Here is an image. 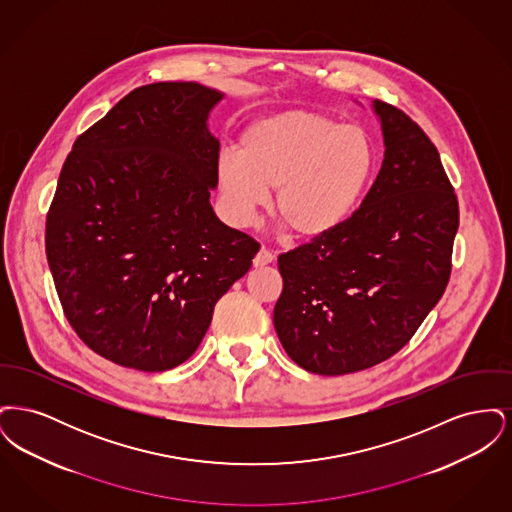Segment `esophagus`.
Returning a JSON list of instances; mask_svg holds the SVG:
<instances>
[{
    "label": "esophagus",
    "mask_w": 512,
    "mask_h": 512,
    "mask_svg": "<svg viewBox=\"0 0 512 512\" xmlns=\"http://www.w3.org/2000/svg\"><path fill=\"white\" fill-rule=\"evenodd\" d=\"M272 261H274V255L263 245V247L257 251L255 259H253V265H255V267H265V265L272 263Z\"/></svg>",
    "instance_id": "34e87169"
}]
</instances>
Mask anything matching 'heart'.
<instances>
[{
    "label": "heart",
    "instance_id": "1",
    "mask_svg": "<svg viewBox=\"0 0 512 512\" xmlns=\"http://www.w3.org/2000/svg\"><path fill=\"white\" fill-rule=\"evenodd\" d=\"M374 165L361 126L290 109L245 128L236 155L220 159V194L228 217L247 224L274 190V219L297 240H318L357 211Z\"/></svg>",
    "mask_w": 512,
    "mask_h": 512
}]
</instances>
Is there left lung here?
<instances>
[{"mask_svg": "<svg viewBox=\"0 0 512 512\" xmlns=\"http://www.w3.org/2000/svg\"><path fill=\"white\" fill-rule=\"evenodd\" d=\"M384 161L361 207L330 236L278 257L274 328L293 363L341 376L413 338L451 276L459 201L426 132L374 101Z\"/></svg>", "mask_w": 512, "mask_h": 512, "instance_id": "8db88e82", "label": "left lung"}]
</instances>
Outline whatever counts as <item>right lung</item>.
Here are the masks:
<instances>
[{
  "label": "right lung",
  "mask_w": 512,
  "mask_h": 512,
  "mask_svg": "<svg viewBox=\"0 0 512 512\" xmlns=\"http://www.w3.org/2000/svg\"><path fill=\"white\" fill-rule=\"evenodd\" d=\"M222 94L197 82L132 90L74 142L46 217L63 313L107 361L144 372L182 365L259 242L217 219Z\"/></svg>",
  "instance_id": "right-lung-1"
}]
</instances>
